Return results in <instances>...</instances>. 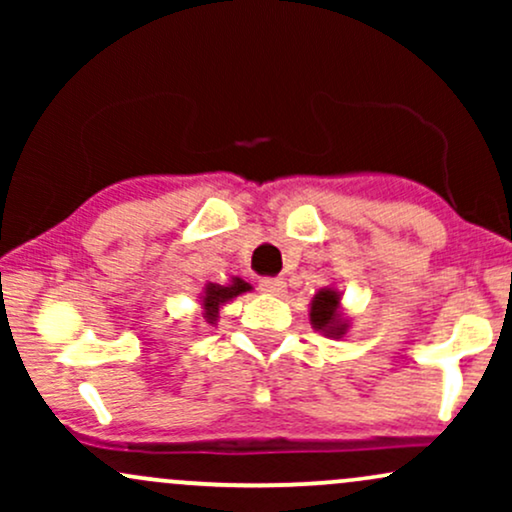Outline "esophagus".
I'll return each instance as SVG.
<instances>
[{
	"label": "esophagus",
	"mask_w": 512,
	"mask_h": 512,
	"mask_svg": "<svg viewBox=\"0 0 512 512\" xmlns=\"http://www.w3.org/2000/svg\"><path fill=\"white\" fill-rule=\"evenodd\" d=\"M260 289L267 293H274V296H281L286 289V281L281 276H262L260 279Z\"/></svg>",
	"instance_id": "obj_1"
}]
</instances>
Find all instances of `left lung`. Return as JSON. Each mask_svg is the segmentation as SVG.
Segmentation results:
<instances>
[{
	"label": "left lung",
	"instance_id": "obj_1",
	"mask_svg": "<svg viewBox=\"0 0 512 512\" xmlns=\"http://www.w3.org/2000/svg\"><path fill=\"white\" fill-rule=\"evenodd\" d=\"M337 305H339V293L337 291H320L315 296L313 308H310V320H313L315 330H322L332 337H339L344 330L342 325V317L337 313Z\"/></svg>",
	"mask_w": 512,
	"mask_h": 512
}]
</instances>
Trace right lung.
<instances>
[{"instance_id": "obj_1", "label": "right lung", "mask_w": 512, "mask_h": 512, "mask_svg": "<svg viewBox=\"0 0 512 512\" xmlns=\"http://www.w3.org/2000/svg\"><path fill=\"white\" fill-rule=\"evenodd\" d=\"M250 291V284H245L243 279H233V284L228 286H219V284H209L207 291H204V310H207L209 320H214L216 310H219L221 303L231 301L236 298L238 293Z\"/></svg>"}]
</instances>
